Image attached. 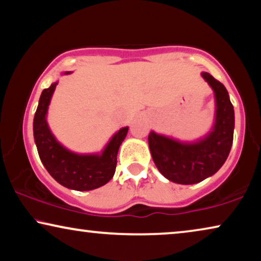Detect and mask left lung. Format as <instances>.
Here are the masks:
<instances>
[{
  "mask_svg": "<svg viewBox=\"0 0 261 261\" xmlns=\"http://www.w3.org/2000/svg\"><path fill=\"white\" fill-rule=\"evenodd\" d=\"M203 79L214 90L215 120L205 136L186 142L150 131L149 149L155 166L169 181L192 185L214 175L223 166L230 152L234 137V107L228 90L209 72Z\"/></svg>",
  "mask_w": 261,
  "mask_h": 261,
  "instance_id": "8db88e82",
  "label": "left lung"
}]
</instances>
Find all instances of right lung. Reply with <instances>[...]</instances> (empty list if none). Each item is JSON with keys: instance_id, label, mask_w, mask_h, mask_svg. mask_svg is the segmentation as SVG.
Masks as SVG:
<instances>
[{"instance_id": "obj_1", "label": "right lung", "mask_w": 261, "mask_h": 261, "mask_svg": "<svg viewBox=\"0 0 261 261\" xmlns=\"http://www.w3.org/2000/svg\"><path fill=\"white\" fill-rule=\"evenodd\" d=\"M71 74L64 71L63 75ZM58 81L41 92L33 119V136L38 154L46 171L62 186L75 191H90L101 187L113 178L117 155L126 137L128 126L121 127L111 137L101 152L77 154L57 141L47 124V110Z\"/></svg>"}]
</instances>
